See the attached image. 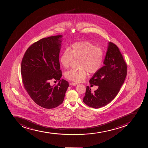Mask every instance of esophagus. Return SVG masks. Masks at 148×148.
<instances>
[{
  "mask_svg": "<svg viewBox=\"0 0 148 148\" xmlns=\"http://www.w3.org/2000/svg\"><path fill=\"white\" fill-rule=\"evenodd\" d=\"M77 83H76V82H71V83H69V85H72V86H76V85H77Z\"/></svg>",
  "mask_w": 148,
  "mask_h": 148,
  "instance_id": "34e87169",
  "label": "esophagus"
}]
</instances>
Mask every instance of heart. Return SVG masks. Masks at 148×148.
<instances>
[{"label":"heart","instance_id":"1","mask_svg":"<svg viewBox=\"0 0 148 148\" xmlns=\"http://www.w3.org/2000/svg\"><path fill=\"white\" fill-rule=\"evenodd\" d=\"M105 52L102 47H96L90 41L75 42L62 53L60 62L68 69L74 60H79V70H71L65 74L69 80L82 82L86 77L87 72L92 74L98 72L103 66Z\"/></svg>","mask_w":148,"mask_h":148}]
</instances>
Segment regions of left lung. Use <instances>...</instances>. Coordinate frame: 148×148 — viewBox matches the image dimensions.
Instances as JSON below:
<instances>
[{
  "mask_svg": "<svg viewBox=\"0 0 148 148\" xmlns=\"http://www.w3.org/2000/svg\"><path fill=\"white\" fill-rule=\"evenodd\" d=\"M103 64L105 66L90 80V84L98 86V88L92 93L90 87L87 86L83 98L86 105L95 109L107 105L116 97L127 76V63L113 42H109Z\"/></svg>",
  "mask_w": 148,
  "mask_h": 148,
  "instance_id": "1",
  "label": "left lung"
}]
</instances>
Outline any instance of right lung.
Returning a JSON list of instances; mask_svg holds the SVG:
<instances>
[{
	"mask_svg": "<svg viewBox=\"0 0 148 148\" xmlns=\"http://www.w3.org/2000/svg\"><path fill=\"white\" fill-rule=\"evenodd\" d=\"M61 35L48 37L32 44L26 51L21 61L22 82L27 93L38 106L52 109L64 101L69 82L60 79L59 56ZM59 80L51 86L49 80Z\"/></svg>",
	"mask_w": 148,
	"mask_h": 148,
	"instance_id": "right-lung-1",
	"label": "right lung"
}]
</instances>
